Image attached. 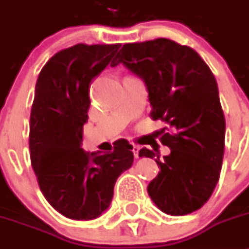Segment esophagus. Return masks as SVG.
Wrapping results in <instances>:
<instances>
[{
  "mask_svg": "<svg viewBox=\"0 0 249 249\" xmlns=\"http://www.w3.org/2000/svg\"><path fill=\"white\" fill-rule=\"evenodd\" d=\"M132 152H133V155H135V157L136 159H139V152H140V146H137V145H133L132 146Z\"/></svg>",
  "mask_w": 249,
  "mask_h": 249,
  "instance_id": "1",
  "label": "esophagus"
}]
</instances>
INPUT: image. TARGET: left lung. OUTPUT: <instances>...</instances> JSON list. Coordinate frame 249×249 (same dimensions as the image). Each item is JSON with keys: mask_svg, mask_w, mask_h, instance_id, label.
I'll list each match as a JSON object with an SVG mask.
<instances>
[{"mask_svg": "<svg viewBox=\"0 0 249 249\" xmlns=\"http://www.w3.org/2000/svg\"><path fill=\"white\" fill-rule=\"evenodd\" d=\"M120 63L146 83L151 118L169 126L160 141L171 154L160 160L154 151L140 150V157H156L160 167L148 184V195L170 215L200 209L219 180L226 146L214 74L194 49L165 37L124 44L110 67Z\"/></svg>", "mask_w": 249, "mask_h": 249, "instance_id": "8db88e82", "label": "left lung"}]
</instances>
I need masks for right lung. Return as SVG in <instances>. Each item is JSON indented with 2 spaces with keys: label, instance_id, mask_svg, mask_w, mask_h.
Wrapping results in <instances>:
<instances>
[{
  "label": "right lung",
  "instance_id": "1",
  "mask_svg": "<svg viewBox=\"0 0 249 249\" xmlns=\"http://www.w3.org/2000/svg\"><path fill=\"white\" fill-rule=\"evenodd\" d=\"M121 44H76L49 59L36 82L29 147L40 190L64 216L90 220L109 207L117 178L132 166V145L117 140L113 151L80 147L88 121L89 84Z\"/></svg>",
  "mask_w": 249,
  "mask_h": 249
}]
</instances>
